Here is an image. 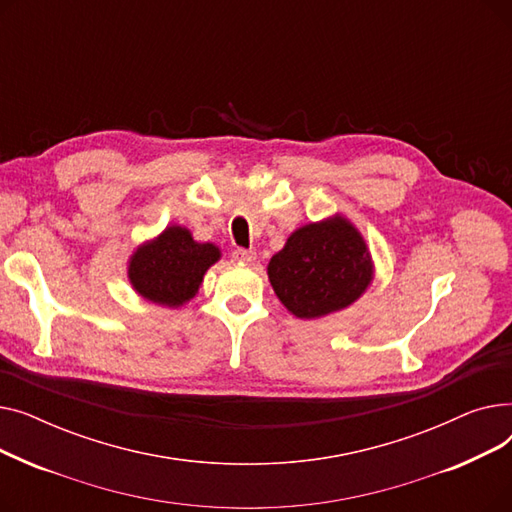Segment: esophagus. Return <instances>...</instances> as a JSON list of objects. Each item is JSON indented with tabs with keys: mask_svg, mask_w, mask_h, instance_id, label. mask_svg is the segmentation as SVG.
Listing matches in <instances>:
<instances>
[{
	"mask_svg": "<svg viewBox=\"0 0 512 512\" xmlns=\"http://www.w3.org/2000/svg\"><path fill=\"white\" fill-rule=\"evenodd\" d=\"M232 259L240 261V263H251V261H255V251H251V249H234L232 251Z\"/></svg>",
	"mask_w": 512,
	"mask_h": 512,
	"instance_id": "34e87169",
	"label": "esophagus"
}]
</instances>
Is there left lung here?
<instances>
[{
	"mask_svg": "<svg viewBox=\"0 0 512 512\" xmlns=\"http://www.w3.org/2000/svg\"><path fill=\"white\" fill-rule=\"evenodd\" d=\"M371 259L361 234L344 218L292 232L267 265L282 305L301 319H315L355 303L371 282Z\"/></svg>",
	"mask_w": 512,
	"mask_h": 512,
	"instance_id": "8db88e82",
	"label": "left lung"
}]
</instances>
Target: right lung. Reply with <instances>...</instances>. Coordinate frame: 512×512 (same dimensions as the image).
I'll return each instance as SVG.
<instances>
[{
    "instance_id": "obj_1",
    "label": "right lung",
    "mask_w": 512,
    "mask_h": 512,
    "mask_svg": "<svg viewBox=\"0 0 512 512\" xmlns=\"http://www.w3.org/2000/svg\"><path fill=\"white\" fill-rule=\"evenodd\" d=\"M218 259V247L209 242L201 245L186 228L172 226L132 255L128 276L145 299L180 307L195 297L209 265Z\"/></svg>"
}]
</instances>
